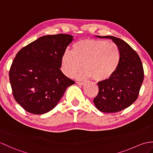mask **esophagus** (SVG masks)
I'll return each instance as SVG.
<instances>
[{
    "label": "esophagus",
    "instance_id": "obj_1",
    "mask_svg": "<svg viewBox=\"0 0 153 153\" xmlns=\"http://www.w3.org/2000/svg\"><path fill=\"white\" fill-rule=\"evenodd\" d=\"M77 83L79 85H84L85 84V82H77Z\"/></svg>",
    "mask_w": 153,
    "mask_h": 153
}]
</instances>
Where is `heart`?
<instances>
[{
  "mask_svg": "<svg viewBox=\"0 0 153 153\" xmlns=\"http://www.w3.org/2000/svg\"><path fill=\"white\" fill-rule=\"evenodd\" d=\"M120 60L118 47L111 41L85 39L73 45V51H66L61 58V70L68 77L82 69L78 79L92 78L97 82L110 79Z\"/></svg>",
  "mask_w": 153,
  "mask_h": 153,
  "instance_id": "b5f03b06",
  "label": "heart"
}]
</instances>
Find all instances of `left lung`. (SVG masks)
Wrapping results in <instances>:
<instances>
[{"label":"left lung","instance_id":"left-lung-1","mask_svg":"<svg viewBox=\"0 0 153 153\" xmlns=\"http://www.w3.org/2000/svg\"><path fill=\"white\" fill-rule=\"evenodd\" d=\"M112 39L120 52V60L110 79L98 82L99 91L93 100L102 112H117L128 108L137 100L144 79L142 62L137 53L121 39L114 36H95Z\"/></svg>","mask_w":153,"mask_h":153}]
</instances>
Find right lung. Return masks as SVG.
Wrapping results in <instances>:
<instances>
[{
	"label": "right lung",
	"instance_id": "1",
	"mask_svg": "<svg viewBox=\"0 0 153 153\" xmlns=\"http://www.w3.org/2000/svg\"><path fill=\"white\" fill-rule=\"evenodd\" d=\"M72 35H45L22 48L9 71L15 100L34 114L53 110L68 87L75 83L60 70L61 58Z\"/></svg>",
	"mask_w": 153,
	"mask_h": 153
}]
</instances>
